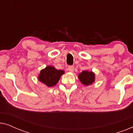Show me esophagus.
<instances>
[{
    "instance_id": "obj_1",
    "label": "esophagus",
    "mask_w": 133,
    "mask_h": 133,
    "mask_svg": "<svg viewBox=\"0 0 133 133\" xmlns=\"http://www.w3.org/2000/svg\"><path fill=\"white\" fill-rule=\"evenodd\" d=\"M74 66H69L68 67V70L70 72H73L74 71Z\"/></svg>"
}]
</instances>
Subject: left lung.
<instances>
[{"instance_id": "obj_1", "label": "left lung", "mask_w": 133, "mask_h": 133, "mask_svg": "<svg viewBox=\"0 0 133 133\" xmlns=\"http://www.w3.org/2000/svg\"><path fill=\"white\" fill-rule=\"evenodd\" d=\"M81 82L84 85H90L95 81V74L92 71H83L78 76Z\"/></svg>"}]
</instances>
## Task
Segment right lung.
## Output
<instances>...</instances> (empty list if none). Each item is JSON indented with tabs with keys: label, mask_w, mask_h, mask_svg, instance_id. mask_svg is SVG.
Segmentation results:
<instances>
[{
	"label": "right lung",
	"mask_w": 133,
	"mask_h": 133,
	"mask_svg": "<svg viewBox=\"0 0 133 133\" xmlns=\"http://www.w3.org/2000/svg\"><path fill=\"white\" fill-rule=\"evenodd\" d=\"M64 72L63 70H58L53 66H48L41 71L38 79L47 87H51L57 84Z\"/></svg>",
	"instance_id": "add662e5"
}]
</instances>
